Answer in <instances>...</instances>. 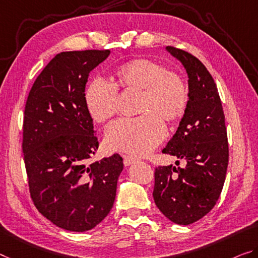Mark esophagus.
Wrapping results in <instances>:
<instances>
[{"label":"esophagus","mask_w":258,"mask_h":258,"mask_svg":"<svg viewBox=\"0 0 258 258\" xmlns=\"http://www.w3.org/2000/svg\"><path fill=\"white\" fill-rule=\"evenodd\" d=\"M136 161H137L136 158L130 157V156H123V164H124V166H130V165H133L134 162H136Z\"/></svg>","instance_id":"obj_1"}]
</instances>
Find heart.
Here are the masks:
<instances>
[{
  "instance_id": "1",
  "label": "heart",
  "mask_w": 258,
  "mask_h": 258,
  "mask_svg": "<svg viewBox=\"0 0 258 258\" xmlns=\"http://www.w3.org/2000/svg\"><path fill=\"white\" fill-rule=\"evenodd\" d=\"M117 88L141 91V116L120 118L106 130V146L112 151L144 156L165 137L162 120L174 122L183 115L188 105V88L179 74L150 58H136L117 68L115 83L102 78L91 81L84 101L90 115L105 123L117 114Z\"/></svg>"
}]
</instances>
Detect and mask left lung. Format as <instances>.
Returning <instances> with one entry per match:
<instances>
[{
    "label": "left lung",
    "instance_id": "1",
    "mask_svg": "<svg viewBox=\"0 0 258 258\" xmlns=\"http://www.w3.org/2000/svg\"><path fill=\"white\" fill-rule=\"evenodd\" d=\"M188 75V105L164 153L185 166H159L153 198L173 223L189 225L211 211L220 196L228 165L225 115L215 81L205 66L188 51L167 46Z\"/></svg>",
    "mask_w": 258,
    "mask_h": 258
}]
</instances>
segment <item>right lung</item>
Returning a JSON list of instances; mask_svg holds the SVG:
<instances>
[{"mask_svg": "<svg viewBox=\"0 0 258 258\" xmlns=\"http://www.w3.org/2000/svg\"><path fill=\"white\" fill-rule=\"evenodd\" d=\"M110 50L57 54L27 97L23 153L35 208L57 227L86 232L108 215L123 159L118 154L89 165L99 148L84 101L91 71Z\"/></svg>", "mask_w": 258, "mask_h": 258, "instance_id": "add662e5", "label": "right lung"}]
</instances>
